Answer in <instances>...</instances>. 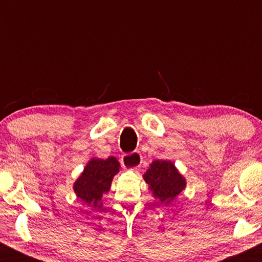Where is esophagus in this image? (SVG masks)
Segmentation results:
<instances>
[{"mask_svg":"<svg viewBox=\"0 0 262 262\" xmlns=\"http://www.w3.org/2000/svg\"><path fill=\"white\" fill-rule=\"evenodd\" d=\"M141 164V155L139 152H133V154L124 155L122 158V165L125 169L129 170H137L139 169Z\"/></svg>","mask_w":262,"mask_h":262,"instance_id":"34e87169","label":"esophagus"}]
</instances>
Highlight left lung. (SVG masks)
<instances>
[{
  "label": "left lung",
  "mask_w": 262,
  "mask_h": 262,
  "mask_svg": "<svg viewBox=\"0 0 262 262\" xmlns=\"http://www.w3.org/2000/svg\"><path fill=\"white\" fill-rule=\"evenodd\" d=\"M143 179L151 196L161 206H170L187 185L185 176L170 160L152 161Z\"/></svg>",
  "instance_id": "8db88e82"
}]
</instances>
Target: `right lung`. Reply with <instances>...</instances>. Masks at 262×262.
I'll list each match as a JSON object with an SVG mask.
<instances>
[{
	"instance_id": "obj_1",
	"label": "right lung",
	"mask_w": 262,
	"mask_h": 262,
	"mask_svg": "<svg viewBox=\"0 0 262 262\" xmlns=\"http://www.w3.org/2000/svg\"><path fill=\"white\" fill-rule=\"evenodd\" d=\"M119 170L121 164L114 156L107 159L91 158L74 182L75 194L91 209L102 208V200L110 192L113 177Z\"/></svg>"
}]
</instances>
